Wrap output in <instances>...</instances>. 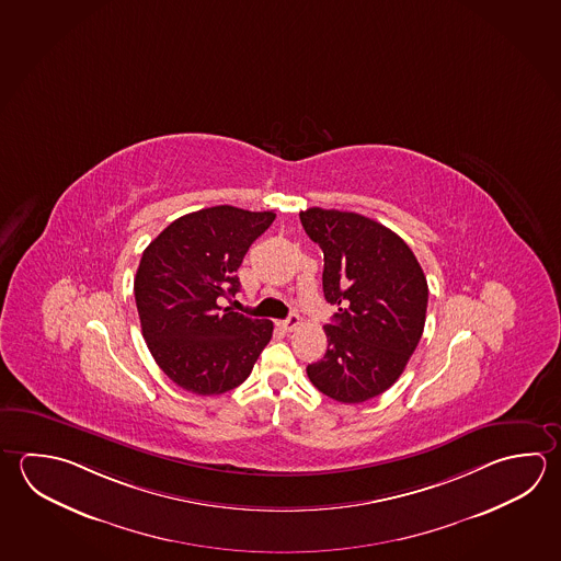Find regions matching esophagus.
I'll return each mask as SVG.
<instances>
[{"mask_svg":"<svg viewBox=\"0 0 561 561\" xmlns=\"http://www.w3.org/2000/svg\"><path fill=\"white\" fill-rule=\"evenodd\" d=\"M278 327L283 328L285 332H293V330L300 327V318L296 317V314H290V317L283 320V322H278Z\"/></svg>","mask_w":561,"mask_h":561,"instance_id":"obj_1","label":"esophagus"}]
</instances>
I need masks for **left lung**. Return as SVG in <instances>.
Here are the masks:
<instances>
[{
  "mask_svg": "<svg viewBox=\"0 0 561 561\" xmlns=\"http://www.w3.org/2000/svg\"><path fill=\"white\" fill-rule=\"evenodd\" d=\"M300 221L324 253L322 288L337 306L327 354L306 374L328 398L364 403L391 388L415 352L427 278L409 244L369 217L310 207Z\"/></svg>",
  "mask_w": 561,
  "mask_h": 561,
  "instance_id": "obj_1",
  "label": "left lung"
}]
</instances>
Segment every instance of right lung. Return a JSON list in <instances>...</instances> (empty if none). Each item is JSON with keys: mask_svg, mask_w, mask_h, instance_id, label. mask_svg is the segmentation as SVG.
Instances as JSON below:
<instances>
[{"mask_svg": "<svg viewBox=\"0 0 561 561\" xmlns=\"http://www.w3.org/2000/svg\"><path fill=\"white\" fill-rule=\"evenodd\" d=\"M275 211L215 205L168 225L146 247L134 278L142 336L156 364L195 396L241 386L273 336L271 320L219 306L241 283L234 275Z\"/></svg>", "mask_w": 561, "mask_h": 561, "instance_id": "obj_1", "label": "right lung"}]
</instances>
